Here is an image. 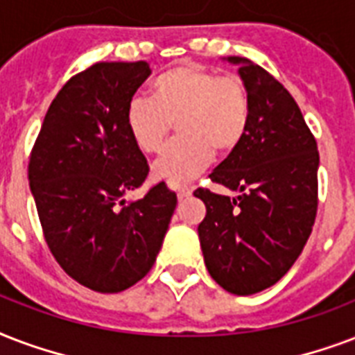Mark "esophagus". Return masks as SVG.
<instances>
[{"label": "esophagus", "instance_id": "1", "mask_svg": "<svg viewBox=\"0 0 355 355\" xmlns=\"http://www.w3.org/2000/svg\"><path fill=\"white\" fill-rule=\"evenodd\" d=\"M192 191H194V189H192V187H180V189H178V198H180V200H183V198H189L192 194Z\"/></svg>", "mask_w": 355, "mask_h": 355}]
</instances>
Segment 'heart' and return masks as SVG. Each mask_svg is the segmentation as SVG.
I'll return each instance as SVG.
<instances>
[{"mask_svg":"<svg viewBox=\"0 0 355 355\" xmlns=\"http://www.w3.org/2000/svg\"><path fill=\"white\" fill-rule=\"evenodd\" d=\"M172 122L178 139L152 164V175L181 185L202 174L213 155L235 152L252 122V96L243 79L220 78L194 62L172 66L150 83V98L125 109V129L142 153L163 146Z\"/></svg>","mask_w":355,"mask_h":355,"instance_id":"heart-1","label":"heart"}]
</instances>
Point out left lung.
Here are the masks:
<instances>
[{
	"label": "left lung",
	"mask_w": 355,
	"mask_h": 355,
	"mask_svg": "<svg viewBox=\"0 0 355 355\" xmlns=\"http://www.w3.org/2000/svg\"><path fill=\"white\" fill-rule=\"evenodd\" d=\"M252 96L241 146L209 178L239 196L196 189L207 215L198 226L209 274L222 289L255 295L279 282L311 235L318 205V152L300 107L252 60L227 57Z\"/></svg>",
	"instance_id": "1"
}]
</instances>
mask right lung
I'll return each mask as SVG.
<instances>
[{
    "label": "right lung",
    "instance_id": "1",
    "mask_svg": "<svg viewBox=\"0 0 355 355\" xmlns=\"http://www.w3.org/2000/svg\"><path fill=\"white\" fill-rule=\"evenodd\" d=\"M152 73L139 62H96L51 101L29 159V187L51 254L76 282L120 293L155 263L174 215L164 181L144 198L123 194L148 163L125 129V109Z\"/></svg>",
    "mask_w": 355,
    "mask_h": 355
}]
</instances>
